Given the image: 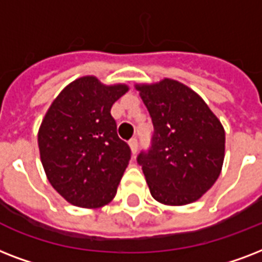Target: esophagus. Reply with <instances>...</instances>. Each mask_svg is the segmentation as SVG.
I'll list each match as a JSON object with an SVG mask.
<instances>
[{"instance_id":"esophagus-1","label":"esophagus","mask_w":262,"mask_h":262,"mask_svg":"<svg viewBox=\"0 0 262 262\" xmlns=\"http://www.w3.org/2000/svg\"><path fill=\"white\" fill-rule=\"evenodd\" d=\"M129 147H131V151H133V154H135L138 151V139L135 137L131 138L129 139Z\"/></svg>"}]
</instances>
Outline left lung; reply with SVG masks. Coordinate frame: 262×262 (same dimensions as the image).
I'll return each mask as SVG.
<instances>
[{
    "mask_svg": "<svg viewBox=\"0 0 262 262\" xmlns=\"http://www.w3.org/2000/svg\"><path fill=\"white\" fill-rule=\"evenodd\" d=\"M153 121L147 150L137 161L150 192L165 205L191 204L222 172L226 134L205 101L182 83L164 79L137 86Z\"/></svg>",
    "mask_w": 262,
    "mask_h": 262,
    "instance_id": "left-lung-1",
    "label": "left lung"
}]
</instances>
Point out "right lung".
<instances>
[{"mask_svg": "<svg viewBox=\"0 0 262 262\" xmlns=\"http://www.w3.org/2000/svg\"><path fill=\"white\" fill-rule=\"evenodd\" d=\"M127 90L94 76L76 79L42 120L38 146L43 169L54 190L75 206L99 208L116 195L131 149L117 135L111 109Z\"/></svg>", "mask_w": 262, "mask_h": 262, "instance_id": "right-lung-1", "label": "right lung"}]
</instances>
